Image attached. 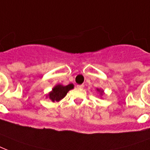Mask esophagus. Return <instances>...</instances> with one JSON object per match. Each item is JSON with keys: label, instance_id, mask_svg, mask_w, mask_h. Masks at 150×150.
I'll return each mask as SVG.
<instances>
[{"label": "esophagus", "instance_id": "1", "mask_svg": "<svg viewBox=\"0 0 150 150\" xmlns=\"http://www.w3.org/2000/svg\"><path fill=\"white\" fill-rule=\"evenodd\" d=\"M84 86H85L83 84L78 85V86H77V87L79 88V89H83V88H84Z\"/></svg>", "mask_w": 150, "mask_h": 150}]
</instances>
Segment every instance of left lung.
<instances>
[{"mask_svg": "<svg viewBox=\"0 0 150 150\" xmlns=\"http://www.w3.org/2000/svg\"><path fill=\"white\" fill-rule=\"evenodd\" d=\"M97 90H98V91H100V92H101V93H103V91H100V89H97Z\"/></svg>", "mask_w": 150, "mask_h": 150, "instance_id": "obj_1", "label": "left lung"}]
</instances>
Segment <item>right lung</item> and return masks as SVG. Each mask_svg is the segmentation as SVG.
Returning <instances> with one entry per match:
<instances>
[{
    "label": "right lung",
    "instance_id": "obj_1",
    "mask_svg": "<svg viewBox=\"0 0 150 150\" xmlns=\"http://www.w3.org/2000/svg\"><path fill=\"white\" fill-rule=\"evenodd\" d=\"M73 87H74L73 84H69L65 86H64L62 85H57L53 89L51 93H50L49 97L53 102L59 101L61 99H63L66 96L67 93L73 89Z\"/></svg>",
    "mask_w": 150,
    "mask_h": 150
}]
</instances>
